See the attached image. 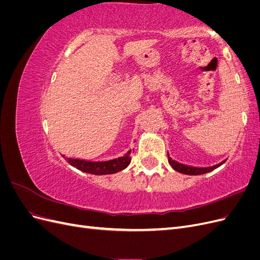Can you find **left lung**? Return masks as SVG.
<instances>
[{
	"label": "left lung",
	"instance_id": "left-lung-1",
	"mask_svg": "<svg viewBox=\"0 0 260 260\" xmlns=\"http://www.w3.org/2000/svg\"><path fill=\"white\" fill-rule=\"evenodd\" d=\"M168 161L170 164V166L175 170H177L178 172H181V174H184V175H190V176H199V175L206 174V172H209L211 170L216 169L217 167L220 166V165H222L224 162V161H222V162L216 165V166L208 167V168H196V167H190V166H186V165L179 164L175 160H172L169 156H168Z\"/></svg>",
	"mask_w": 260,
	"mask_h": 260
}]
</instances>
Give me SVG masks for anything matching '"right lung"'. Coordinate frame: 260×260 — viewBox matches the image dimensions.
<instances>
[{"label":"right lung","mask_w":260,"mask_h":260,"mask_svg":"<svg viewBox=\"0 0 260 260\" xmlns=\"http://www.w3.org/2000/svg\"><path fill=\"white\" fill-rule=\"evenodd\" d=\"M131 151L128 152V155H124L122 157H119L117 159L108 160V161H86V160H80V159H73L67 158V161L72 165V166L76 167L77 169L82 170L84 172L92 175H111L116 174V172L124 169L128 167L130 164V156L129 154Z\"/></svg>","instance_id":"obj_1"}]
</instances>
